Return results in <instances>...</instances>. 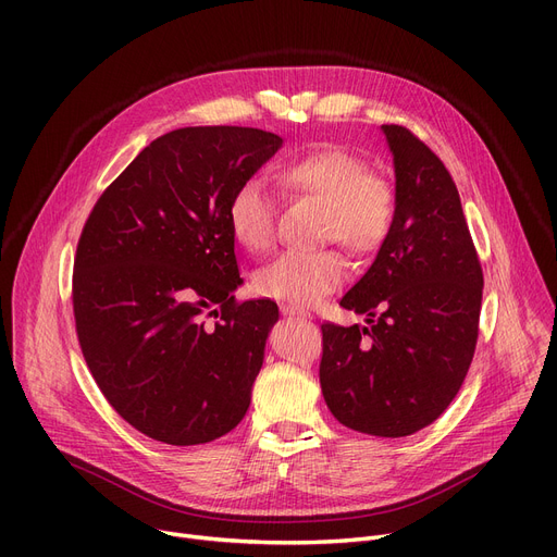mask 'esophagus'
Masks as SVG:
<instances>
[{
    "label": "esophagus",
    "instance_id": "esophagus-1",
    "mask_svg": "<svg viewBox=\"0 0 557 557\" xmlns=\"http://www.w3.org/2000/svg\"><path fill=\"white\" fill-rule=\"evenodd\" d=\"M280 311H282V315H286V318H298V320H307V318H309L305 311H300V309H296V307H288V305H282Z\"/></svg>",
    "mask_w": 557,
    "mask_h": 557
}]
</instances>
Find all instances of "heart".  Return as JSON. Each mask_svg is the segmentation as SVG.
Returning <instances> with one entry per match:
<instances>
[{
    "instance_id": "heart-1",
    "label": "heart",
    "mask_w": 557,
    "mask_h": 557,
    "mask_svg": "<svg viewBox=\"0 0 557 557\" xmlns=\"http://www.w3.org/2000/svg\"><path fill=\"white\" fill-rule=\"evenodd\" d=\"M282 189L294 198L323 205L320 239L338 242L355 255L376 250L395 221L393 185L370 171V164L343 146H323L288 160L280 171ZM232 237L250 252L275 244L277 202L257 178L244 181L227 202ZM345 261L336 250L284 252L255 275L257 294L305 309L323 300L345 282Z\"/></svg>"
}]
</instances>
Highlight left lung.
Masks as SVG:
<instances>
[{
	"label": "left lung",
	"mask_w": 557,
	"mask_h": 557,
	"mask_svg": "<svg viewBox=\"0 0 557 557\" xmlns=\"http://www.w3.org/2000/svg\"><path fill=\"white\" fill-rule=\"evenodd\" d=\"M382 131L395 164V221L368 273L341 300L366 313L368 327L320 325V388L341 424L401 437L441 418L465 382L483 271L443 160L404 126Z\"/></svg>",
	"instance_id": "obj_1"
}]
</instances>
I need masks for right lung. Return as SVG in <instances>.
<instances>
[{
	"mask_svg": "<svg viewBox=\"0 0 557 557\" xmlns=\"http://www.w3.org/2000/svg\"><path fill=\"white\" fill-rule=\"evenodd\" d=\"M282 137L194 126L153 139L97 200L74 257L72 302L87 368L110 406L153 441L189 447L250 406L273 300H234L232 191ZM222 315L212 327L203 315Z\"/></svg>",
	"mask_w": 557,
	"mask_h": 557,
	"instance_id": "add662e5",
	"label": "right lung"
}]
</instances>
